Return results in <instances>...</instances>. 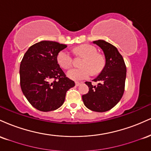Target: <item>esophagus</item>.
Segmentation results:
<instances>
[{"instance_id":"1","label":"esophagus","mask_w":151,"mask_h":151,"mask_svg":"<svg viewBox=\"0 0 151 151\" xmlns=\"http://www.w3.org/2000/svg\"><path fill=\"white\" fill-rule=\"evenodd\" d=\"M81 84V83H79V82H78V81H76L75 82V85L77 86H79Z\"/></svg>"}]
</instances>
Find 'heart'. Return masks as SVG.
Wrapping results in <instances>:
<instances>
[{
  "instance_id": "heart-1",
  "label": "heart",
  "mask_w": 151,
  "mask_h": 151,
  "mask_svg": "<svg viewBox=\"0 0 151 151\" xmlns=\"http://www.w3.org/2000/svg\"><path fill=\"white\" fill-rule=\"evenodd\" d=\"M95 47L91 45H81L74 48V52L77 56L83 58L79 68H74L67 72V76L75 81L83 80L89 78L91 74H98L105 66L106 60L101 54L96 52ZM59 65L64 70H68L73 65V57L66 50H62L57 56Z\"/></svg>"
}]
</instances>
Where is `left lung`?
<instances>
[{"instance_id":"8db88e82","label":"left lung","mask_w":151,"mask_h":151,"mask_svg":"<svg viewBox=\"0 0 151 151\" xmlns=\"http://www.w3.org/2000/svg\"><path fill=\"white\" fill-rule=\"evenodd\" d=\"M93 43L104 51L106 65L101 74L93 80L99 83L97 86H93L91 81L85 82L89 91L83 95L82 100L90 110L105 112L115 106L124 94L126 67L122 55L115 46L102 40Z\"/></svg>"}]
</instances>
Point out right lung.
<instances>
[{"mask_svg":"<svg viewBox=\"0 0 151 151\" xmlns=\"http://www.w3.org/2000/svg\"><path fill=\"white\" fill-rule=\"evenodd\" d=\"M66 45L41 41L30 47L20 66L22 91L34 108L50 111L60 108L66 93L75 85L60 68L57 56Z\"/></svg>","mask_w":151,"mask_h":151,"instance_id":"obj_1","label":"right lung"}]
</instances>
